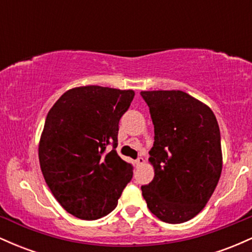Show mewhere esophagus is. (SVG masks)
<instances>
[{
	"instance_id": "1",
	"label": "esophagus",
	"mask_w": 252,
	"mask_h": 252,
	"mask_svg": "<svg viewBox=\"0 0 252 252\" xmlns=\"http://www.w3.org/2000/svg\"><path fill=\"white\" fill-rule=\"evenodd\" d=\"M135 162H136V164H137V166H138V164H142L144 162V158H142V156H140V158H136Z\"/></svg>"
}]
</instances>
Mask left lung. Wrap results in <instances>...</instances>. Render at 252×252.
Returning a JSON list of instances; mask_svg holds the SVG:
<instances>
[{
    "label": "left lung",
    "mask_w": 252,
    "mask_h": 252,
    "mask_svg": "<svg viewBox=\"0 0 252 252\" xmlns=\"http://www.w3.org/2000/svg\"><path fill=\"white\" fill-rule=\"evenodd\" d=\"M154 124L149 162L154 179L141 187L160 220L180 224L198 215L221 174L220 131L206 104L179 90L142 91Z\"/></svg>",
    "instance_id": "obj_1"
}]
</instances>
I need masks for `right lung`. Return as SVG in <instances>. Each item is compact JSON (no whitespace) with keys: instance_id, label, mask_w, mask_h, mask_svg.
<instances>
[{"instance_id":"add662e5","label":"right lung","mask_w":252,"mask_h":252,"mask_svg":"<svg viewBox=\"0 0 252 252\" xmlns=\"http://www.w3.org/2000/svg\"><path fill=\"white\" fill-rule=\"evenodd\" d=\"M135 92L89 85L66 91L46 117L39 161L58 202L83 220L109 215L132 178L116 152L118 123ZM113 144L108 152L106 146Z\"/></svg>"}]
</instances>
